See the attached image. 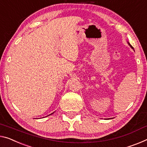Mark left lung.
<instances>
[{
    "instance_id": "obj_1",
    "label": "left lung",
    "mask_w": 147,
    "mask_h": 147,
    "mask_svg": "<svg viewBox=\"0 0 147 147\" xmlns=\"http://www.w3.org/2000/svg\"><path fill=\"white\" fill-rule=\"evenodd\" d=\"M127 43H128V45H129V46H130V47H131V48L132 49H134V51H135V50H134V47H133L131 46V45H130V43H129V42H127Z\"/></svg>"
}]
</instances>
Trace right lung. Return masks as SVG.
I'll list each match as a JSON object with an SVG mask.
<instances>
[{"label": "right lung", "instance_id": "add662e5", "mask_svg": "<svg viewBox=\"0 0 147 147\" xmlns=\"http://www.w3.org/2000/svg\"><path fill=\"white\" fill-rule=\"evenodd\" d=\"M53 113H54V112H53ZM53 113H52V114H53ZM51 114H50V115H51Z\"/></svg>", "mask_w": 147, "mask_h": 147}]
</instances>
